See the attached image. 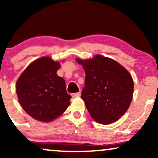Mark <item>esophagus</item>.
<instances>
[{
    "label": "esophagus",
    "instance_id": "obj_1",
    "mask_svg": "<svg viewBox=\"0 0 158 158\" xmlns=\"http://www.w3.org/2000/svg\"><path fill=\"white\" fill-rule=\"evenodd\" d=\"M71 96L73 97H79L81 96V93L80 92H77V93H74V94H72Z\"/></svg>",
    "mask_w": 158,
    "mask_h": 158
}]
</instances>
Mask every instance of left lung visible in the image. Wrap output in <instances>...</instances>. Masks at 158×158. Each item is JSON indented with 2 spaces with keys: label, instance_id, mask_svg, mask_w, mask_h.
Listing matches in <instances>:
<instances>
[{
  "label": "left lung",
  "instance_id": "left-lung-1",
  "mask_svg": "<svg viewBox=\"0 0 158 158\" xmlns=\"http://www.w3.org/2000/svg\"><path fill=\"white\" fill-rule=\"evenodd\" d=\"M77 61L85 69L81 99L92 118L103 125L118 120L132 100L134 81L131 74L116 61L100 55Z\"/></svg>",
  "mask_w": 158,
  "mask_h": 158
}]
</instances>
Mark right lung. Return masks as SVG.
<instances>
[{"mask_svg": "<svg viewBox=\"0 0 158 158\" xmlns=\"http://www.w3.org/2000/svg\"><path fill=\"white\" fill-rule=\"evenodd\" d=\"M60 64L50 57L31 63L16 83V93L23 109L32 118L50 122L66 110L71 97L64 79L56 72Z\"/></svg>", "mask_w": 158, "mask_h": 158, "instance_id": "1", "label": "right lung"}]
</instances>
